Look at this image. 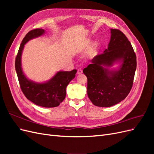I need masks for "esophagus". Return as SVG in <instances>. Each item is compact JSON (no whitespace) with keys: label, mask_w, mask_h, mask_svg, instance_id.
Instances as JSON below:
<instances>
[{"label":"esophagus","mask_w":154,"mask_h":154,"mask_svg":"<svg viewBox=\"0 0 154 154\" xmlns=\"http://www.w3.org/2000/svg\"><path fill=\"white\" fill-rule=\"evenodd\" d=\"M78 74H82V69H78Z\"/></svg>","instance_id":"1"}]
</instances>
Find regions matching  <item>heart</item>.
Instances as JSON below:
<instances>
[{
  "instance_id": "heart-1",
  "label": "heart",
  "mask_w": 154,
  "mask_h": 154,
  "mask_svg": "<svg viewBox=\"0 0 154 154\" xmlns=\"http://www.w3.org/2000/svg\"><path fill=\"white\" fill-rule=\"evenodd\" d=\"M86 48H87V47H85V48H83V50H84V49H86Z\"/></svg>"
}]
</instances>
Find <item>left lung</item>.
<instances>
[{
	"label": "left lung",
	"mask_w": 154,
	"mask_h": 154,
	"mask_svg": "<svg viewBox=\"0 0 154 154\" xmlns=\"http://www.w3.org/2000/svg\"><path fill=\"white\" fill-rule=\"evenodd\" d=\"M110 40L103 53L96 55L83 70L87 78V95L97 106L109 107L128 96L133 85L137 62L130 41L123 32L111 29ZM116 61L122 63L118 71H109L103 66H111Z\"/></svg>",
	"instance_id": "8db88e82"
}]
</instances>
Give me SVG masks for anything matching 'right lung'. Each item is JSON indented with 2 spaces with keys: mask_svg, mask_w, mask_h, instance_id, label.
<instances>
[{
  "mask_svg": "<svg viewBox=\"0 0 154 154\" xmlns=\"http://www.w3.org/2000/svg\"><path fill=\"white\" fill-rule=\"evenodd\" d=\"M43 29H35L29 31L18 49L15 59V69L20 88L26 97L35 105L46 108L58 106L63 101L66 96V88L69 82L75 77L76 70L71 71H59L49 81L38 83L29 80L22 72L21 67V55L24 45L36 37L42 35Z\"/></svg>",
  "mask_w": 154,
  "mask_h": 154,
  "instance_id": "right-lung-1",
  "label": "right lung"
}]
</instances>
